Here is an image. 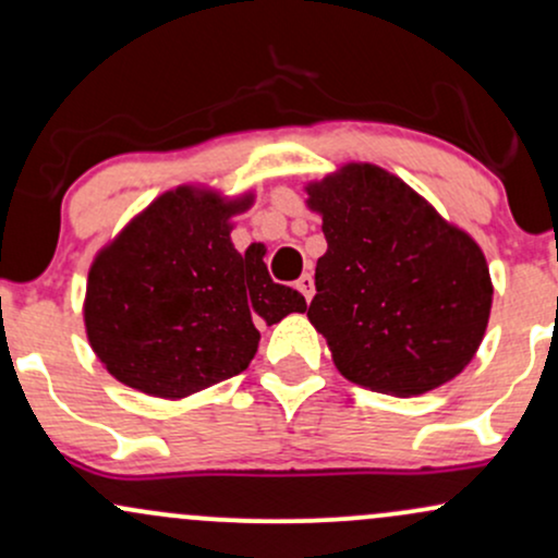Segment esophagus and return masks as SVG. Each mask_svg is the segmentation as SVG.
I'll list each match as a JSON object with an SVG mask.
<instances>
[{"instance_id":"34e87169","label":"esophagus","mask_w":558,"mask_h":558,"mask_svg":"<svg viewBox=\"0 0 558 558\" xmlns=\"http://www.w3.org/2000/svg\"><path fill=\"white\" fill-rule=\"evenodd\" d=\"M296 288H299L301 296H304L306 301H312V296H315V280H312L310 272L301 275V278L296 280Z\"/></svg>"}]
</instances>
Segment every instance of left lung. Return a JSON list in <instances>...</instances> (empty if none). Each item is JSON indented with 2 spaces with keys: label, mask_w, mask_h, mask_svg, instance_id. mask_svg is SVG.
<instances>
[{
  "label": "left lung",
  "mask_w": 558,
  "mask_h": 558,
  "mask_svg": "<svg viewBox=\"0 0 558 558\" xmlns=\"http://www.w3.org/2000/svg\"><path fill=\"white\" fill-rule=\"evenodd\" d=\"M304 191L328 241L306 317L338 373L401 399L453 380L490 317L477 241L377 165L345 162Z\"/></svg>",
  "instance_id": "8db88e82"
}]
</instances>
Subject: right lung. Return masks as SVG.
Segmentation results:
<instances>
[{
	"instance_id": "add662e5",
	"label": "right lung",
	"mask_w": 558,
	"mask_h": 558,
	"mask_svg": "<svg viewBox=\"0 0 558 558\" xmlns=\"http://www.w3.org/2000/svg\"><path fill=\"white\" fill-rule=\"evenodd\" d=\"M254 191L226 196L202 183L165 191L96 252L83 325L96 360L123 386L165 401L243 373L259 325L306 312L272 283L265 254L230 241Z\"/></svg>"
}]
</instances>
